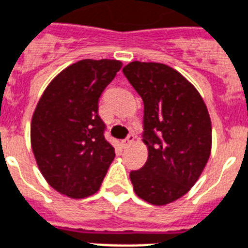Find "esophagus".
<instances>
[{"label": "esophagus", "mask_w": 248, "mask_h": 248, "mask_svg": "<svg viewBox=\"0 0 248 248\" xmlns=\"http://www.w3.org/2000/svg\"><path fill=\"white\" fill-rule=\"evenodd\" d=\"M133 141H135V136L129 135L125 140H123L122 144H123V146H124V148H126V146H129V145L133 144Z\"/></svg>", "instance_id": "obj_1"}]
</instances>
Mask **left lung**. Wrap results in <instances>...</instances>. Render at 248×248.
Segmentation results:
<instances>
[{
	"mask_svg": "<svg viewBox=\"0 0 248 248\" xmlns=\"http://www.w3.org/2000/svg\"><path fill=\"white\" fill-rule=\"evenodd\" d=\"M123 72L144 100L148 159L129 174L133 189L149 204L166 205L192 188L209 159V112L196 87L167 65L133 61Z\"/></svg>",
	"mask_w": 248,
	"mask_h": 248,
	"instance_id": "1",
	"label": "left lung"
}]
</instances>
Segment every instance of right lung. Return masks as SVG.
I'll use <instances>...</instances> for the list:
<instances>
[{
	"instance_id": "obj_1",
	"label": "right lung",
	"mask_w": 248,
	"mask_h": 248,
	"mask_svg": "<svg viewBox=\"0 0 248 248\" xmlns=\"http://www.w3.org/2000/svg\"><path fill=\"white\" fill-rule=\"evenodd\" d=\"M122 66L108 59L77 61L52 79L36 104L31 148L46 183L64 196L98 192L115 158L98 103Z\"/></svg>"
}]
</instances>
